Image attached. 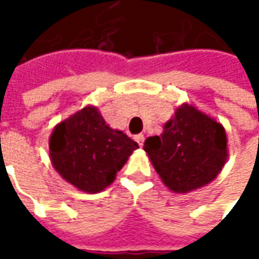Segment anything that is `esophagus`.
<instances>
[{
  "label": "esophagus",
  "mask_w": 259,
  "mask_h": 259,
  "mask_svg": "<svg viewBox=\"0 0 259 259\" xmlns=\"http://www.w3.org/2000/svg\"><path fill=\"white\" fill-rule=\"evenodd\" d=\"M134 140L138 143V145H143V143H144V135L143 134H137L134 137Z\"/></svg>",
  "instance_id": "1"
}]
</instances>
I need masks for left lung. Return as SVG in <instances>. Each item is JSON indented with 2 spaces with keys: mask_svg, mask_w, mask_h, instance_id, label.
Wrapping results in <instances>:
<instances>
[{
  "mask_svg": "<svg viewBox=\"0 0 259 259\" xmlns=\"http://www.w3.org/2000/svg\"><path fill=\"white\" fill-rule=\"evenodd\" d=\"M225 128L194 106L183 104L167 121L161 135L144 143L155 171L176 193H189L210 183L228 158Z\"/></svg>",
  "mask_w": 259,
  "mask_h": 259,
  "instance_id": "obj_1",
  "label": "left lung"
}]
</instances>
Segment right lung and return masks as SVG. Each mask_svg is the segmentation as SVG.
Here are the masks:
<instances>
[{
	"label": "right lung",
	"mask_w": 259,
	"mask_h": 259,
	"mask_svg": "<svg viewBox=\"0 0 259 259\" xmlns=\"http://www.w3.org/2000/svg\"><path fill=\"white\" fill-rule=\"evenodd\" d=\"M50 160L67 183L98 193L115 180L138 144L106 125L95 106H85L56 125L49 141Z\"/></svg>",
	"instance_id": "1"
}]
</instances>
